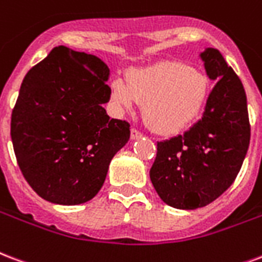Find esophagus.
<instances>
[{"mask_svg":"<svg viewBox=\"0 0 262 262\" xmlns=\"http://www.w3.org/2000/svg\"><path fill=\"white\" fill-rule=\"evenodd\" d=\"M141 133H140L139 130H136V129H132L130 130V137H132V140H136V139H140V137H141Z\"/></svg>","mask_w":262,"mask_h":262,"instance_id":"1","label":"esophagus"}]
</instances>
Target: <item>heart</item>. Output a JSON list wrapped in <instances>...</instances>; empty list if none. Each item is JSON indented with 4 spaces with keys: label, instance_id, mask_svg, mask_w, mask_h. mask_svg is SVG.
<instances>
[{
    "label": "heart",
    "instance_id": "obj_1",
    "mask_svg": "<svg viewBox=\"0 0 262 262\" xmlns=\"http://www.w3.org/2000/svg\"><path fill=\"white\" fill-rule=\"evenodd\" d=\"M113 103L121 110L143 105V117L158 135H176L201 117L207 96L205 74L181 61H161L127 73V82L115 78L110 85Z\"/></svg>",
    "mask_w": 262,
    "mask_h": 262
}]
</instances>
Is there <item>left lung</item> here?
<instances>
[{"mask_svg": "<svg viewBox=\"0 0 262 262\" xmlns=\"http://www.w3.org/2000/svg\"><path fill=\"white\" fill-rule=\"evenodd\" d=\"M207 77L215 81L202 118L184 135L158 141L149 177L163 202L193 210L231 187L250 143L245 88L214 48L201 53Z\"/></svg>", "mask_w": 262, "mask_h": 262, "instance_id": "obj_1", "label": "left lung"}]
</instances>
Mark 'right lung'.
<instances>
[{"mask_svg":"<svg viewBox=\"0 0 262 262\" xmlns=\"http://www.w3.org/2000/svg\"><path fill=\"white\" fill-rule=\"evenodd\" d=\"M110 69L95 55L56 47L34 66L12 111L11 137L30 187L57 205L91 201L130 125L110 119Z\"/></svg>","mask_w":262,"mask_h":262,"instance_id":"add662e5","label":"right lung"}]
</instances>
